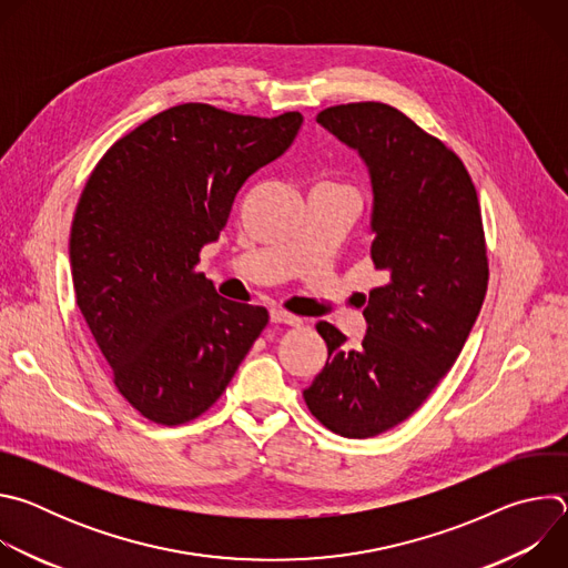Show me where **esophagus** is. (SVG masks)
<instances>
[{
	"instance_id": "esophagus-1",
	"label": "esophagus",
	"mask_w": 568,
	"mask_h": 568,
	"mask_svg": "<svg viewBox=\"0 0 568 568\" xmlns=\"http://www.w3.org/2000/svg\"><path fill=\"white\" fill-rule=\"evenodd\" d=\"M270 321L272 323H285V326H301V318L285 312V310H272L270 312Z\"/></svg>"
}]
</instances>
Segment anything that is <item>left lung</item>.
<instances>
[{"label": "left lung", "mask_w": 568, "mask_h": 568, "mask_svg": "<svg viewBox=\"0 0 568 568\" xmlns=\"http://www.w3.org/2000/svg\"><path fill=\"white\" fill-rule=\"evenodd\" d=\"M316 123L368 169L371 258L384 285L368 294L359 346L316 323L328 362L303 397L323 427L371 438L407 420L465 346L490 274L480 206L463 161L399 110L348 103Z\"/></svg>", "instance_id": "left-lung-1"}]
</instances>
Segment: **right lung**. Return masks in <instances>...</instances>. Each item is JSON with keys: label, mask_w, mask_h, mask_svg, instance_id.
I'll list each match as a JSON object with an SVG mask.
<instances>
[{"label": "right lung", "mask_w": 568, "mask_h": 568, "mask_svg": "<svg viewBox=\"0 0 568 568\" xmlns=\"http://www.w3.org/2000/svg\"><path fill=\"white\" fill-rule=\"evenodd\" d=\"M301 123L298 112L184 103L119 139L92 171L69 237L75 303L143 418L173 427L202 416L267 326L265 307L222 298L195 265L242 184Z\"/></svg>", "instance_id": "obj_1"}]
</instances>
